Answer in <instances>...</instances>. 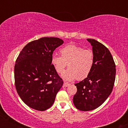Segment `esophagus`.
Instances as JSON below:
<instances>
[{
  "label": "esophagus",
  "mask_w": 128,
  "mask_h": 128,
  "mask_svg": "<svg viewBox=\"0 0 128 128\" xmlns=\"http://www.w3.org/2000/svg\"><path fill=\"white\" fill-rule=\"evenodd\" d=\"M70 86V84H69L68 82H64V87H68V86Z\"/></svg>",
  "instance_id": "obj_1"
}]
</instances>
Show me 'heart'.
<instances>
[{"label": "heart", "mask_w": 128, "mask_h": 128, "mask_svg": "<svg viewBox=\"0 0 128 128\" xmlns=\"http://www.w3.org/2000/svg\"><path fill=\"white\" fill-rule=\"evenodd\" d=\"M60 53L61 56L53 55L51 57V63L55 70L61 74L68 62L69 68L62 74L65 80L84 79L92 70L95 57L91 50H84L81 46L70 44L63 47Z\"/></svg>", "instance_id": "heart-1"}]
</instances>
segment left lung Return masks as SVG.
I'll list each match as a JSON object with an SVG mask.
<instances>
[{
    "mask_svg": "<svg viewBox=\"0 0 128 128\" xmlns=\"http://www.w3.org/2000/svg\"><path fill=\"white\" fill-rule=\"evenodd\" d=\"M87 40L92 46L94 68L87 78L75 84L77 91L73 97L75 106L84 112L104 104L112 93L116 76V66L108 49L96 40Z\"/></svg>",
    "mask_w": 128,
    "mask_h": 128,
    "instance_id": "1",
    "label": "left lung"
}]
</instances>
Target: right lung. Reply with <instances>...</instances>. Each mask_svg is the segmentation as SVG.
I'll return each instance as SVG.
<instances>
[{
	"mask_svg": "<svg viewBox=\"0 0 128 128\" xmlns=\"http://www.w3.org/2000/svg\"><path fill=\"white\" fill-rule=\"evenodd\" d=\"M64 43L59 38L43 37L27 44L19 54L14 68L16 92L26 105L44 111L54 104L63 85L51 63L55 49Z\"/></svg>",
	"mask_w": 128,
	"mask_h": 128,
	"instance_id": "add662e5",
	"label": "right lung"
}]
</instances>
